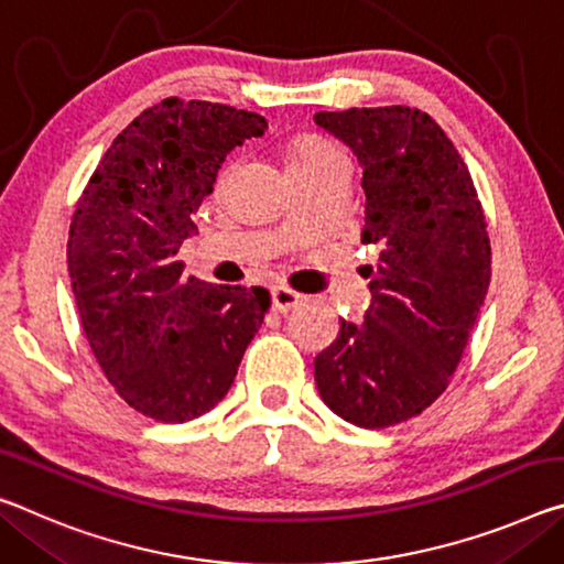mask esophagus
I'll return each mask as SVG.
<instances>
[{"label":"esophagus","instance_id":"obj_1","mask_svg":"<svg viewBox=\"0 0 564 564\" xmlns=\"http://www.w3.org/2000/svg\"><path fill=\"white\" fill-rule=\"evenodd\" d=\"M271 301H273L275 314H289L291 308L299 306V303L303 301V296H301V293H296V291L283 289V285H279V289L271 291Z\"/></svg>","mask_w":564,"mask_h":564}]
</instances>
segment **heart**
Segmentation results:
<instances>
[{
  "instance_id": "b5f03b06",
  "label": "heart",
  "mask_w": 564,
  "mask_h": 564,
  "mask_svg": "<svg viewBox=\"0 0 564 564\" xmlns=\"http://www.w3.org/2000/svg\"><path fill=\"white\" fill-rule=\"evenodd\" d=\"M338 153V150L326 140L318 138H303L296 145L289 150V167H301V165H314L318 160Z\"/></svg>"
}]
</instances>
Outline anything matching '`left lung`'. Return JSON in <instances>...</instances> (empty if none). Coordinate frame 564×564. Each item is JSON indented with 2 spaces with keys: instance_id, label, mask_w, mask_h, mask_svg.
<instances>
[{
  "instance_id": "obj_1",
  "label": "left lung",
  "mask_w": 564,
  "mask_h": 564,
  "mask_svg": "<svg viewBox=\"0 0 564 564\" xmlns=\"http://www.w3.org/2000/svg\"><path fill=\"white\" fill-rule=\"evenodd\" d=\"M314 122L354 150L364 170L361 243L371 303L361 324L316 356L324 404L346 422L383 429L440 399L485 303L491 250L475 183L457 148L426 112L351 107Z\"/></svg>"
}]
</instances>
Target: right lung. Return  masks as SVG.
<instances>
[{"mask_svg":"<svg viewBox=\"0 0 564 564\" xmlns=\"http://www.w3.org/2000/svg\"><path fill=\"white\" fill-rule=\"evenodd\" d=\"M265 130L256 112L167 97L115 138L77 203L67 268L79 321L107 381L155 422L216 406L271 306L265 289L185 279L177 261L223 160Z\"/></svg>","mask_w":564,"mask_h":564,"instance_id":"1","label":"right lung"}]
</instances>
